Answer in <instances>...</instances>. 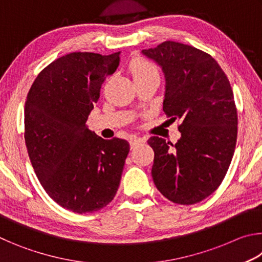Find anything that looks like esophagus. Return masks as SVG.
Returning <instances> with one entry per match:
<instances>
[{"mask_svg": "<svg viewBox=\"0 0 262 262\" xmlns=\"http://www.w3.org/2000/svg\"><path fill=\"white\" fill-rule=\"evenodd\" d=\"M142 141H143V140L140 139V137H130V140H129L130 149H134L137 144H140V143H141Z\"/></svg>", "mask_w": 262, "mask_h": 262, "instance_id": "34e87169", "label": "esophagus"}]
</instances>
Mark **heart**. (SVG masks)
Here are the masks:
<instances>
[{"mask_svg": "<svg viewBox=\"0 0 262 262\" xmlns=\"http://www.w3.org/2000/svg\"><path fill=\"white\" fill-rule=\"evenodd\" d=\"M128 70L136 84L150 81V79H159L161 77L157 64L143 56L133 57L128 64Z\"/></svg>", "mask_w": 262, "mask_h": 262, "instance_id": "obj_1", "label": "heart"}]
</instances>
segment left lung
<instances>
[{"label": "left lung", "instance_id": "obj_1", "mask_svg": "<svg viewBox=\"0 0 262 262\" xmlns=\"http://www.w3.org/2000/svg\"><path fill=\"white\" fill-rule=\"evenodd\" d=\"M142 52L162 66L163 110L181 133L176 144L149 139L155 186L172 202L194 205L219 188L231 163L238 129L231 85L214 57L193 46L168 40Z\"/></svg>", "mask_w": 262, "mask_h": 262}]
</instances>
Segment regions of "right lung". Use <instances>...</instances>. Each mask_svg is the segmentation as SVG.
<instances>
[{
  "mask_svg": "<svg viewBox=\"0 0 262 262\" xmlns=\"http://www.w3.org/2000/svg\"><path fill=\"white\" fill-rule=\"evenodd\" d=\"M119 61V53H69L41 70L26 97L24 139L35 174L57 205L78 214L113 200L129 152L126 140H104L85 125Z\"/></svg>",
  "mask_w": 262,
  "mask_h": 262,
  "instance_id": "add662e5",
  "label": "right lung"
}]
</instances>
